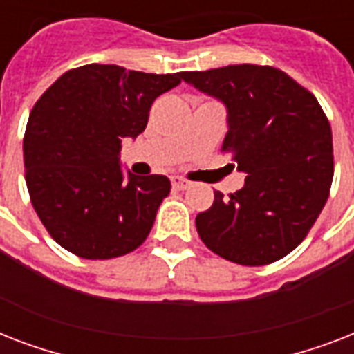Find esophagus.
Here are the masks:
<instances>
[{
  "label": "esophagus",
  "instance_id": "obj_1",
  "mask_svg": "<svg viewBox=\"0 0 354 354\" xmlns=\"http://www.w3.org/2000/svg\"><path fill=\"white\" fill-rule=\"evenodd\" d=\"M171 182H172V187L178 189V191H185V189L191 187V182H187V180H183V178L180 176H174Z\"/></svg>",
  "mask_w": 354,
  "mask_h": 354
}]
</instances>
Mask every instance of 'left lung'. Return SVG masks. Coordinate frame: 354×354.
<instances>
[{"instance_id":"8db88e82","label":"left lung","mask_w":354,"mask_h":354,"mask_svg":"<svg viewBox=\"0 0 354 354\" xmlns=\"http://www.w3.org/2000/svg\"><path fill=\"white\" fill-rule=\"evenodd\" d=\"M182 79L226 106L222 150L244 187L196 215L200 239L244 266L279 261L307 236L329 198L333 132L316 97L281 69L239 64L185 71Z\"/></svg>"}]
</instances>
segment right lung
Returning a JSON list of instances; mask_svg holds the SVG:
<instances>
[{
    "label": "right lung",
    "instance_id": "1",
    "mask_svg": "<svg viewBox=\"0 0 354 354\" xmlns=\"http://www.w3.org/2000/svg\"><path fill=\"white\" fill-rule=\"evenodd\" d=\"M180 82V73L88 64L38 99L24 138L25 182L36 215L68 252L121 257L149 236L171 182L122 172L121 141L138 138L152 102Z\"/></svg>",
    "mask_w": 354,
    "mask_h": 354
}]
</instances>
